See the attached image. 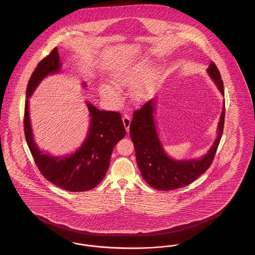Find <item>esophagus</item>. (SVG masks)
<instances>
[{
	"mask_svg": "<svg viewBox=\"0 0 255 255\" xmlns=\"http://www.w3.org/2000/svg\"><path fill=\"white\" fill-rule=\"evenodd\" d=\"M122 122L124 124V127L126 129L127 132H129V128H130V123H131V119L127 114H124L122 117Z\"/></svg>",
	"mask_w": 255,
	"mask_h": 255,
	"instance_id": "34e87169",
	"label": "esophagus"
}]
</instances>
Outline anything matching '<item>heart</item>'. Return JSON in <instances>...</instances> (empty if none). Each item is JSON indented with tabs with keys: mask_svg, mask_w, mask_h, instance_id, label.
Masks as SVG:
<instances>
[{
	"mask_svg": "<svg viewBox=\"0 0 255 255\" xmlns=\"http://www.w3.org/2000/svg\"><path fill=\"white\" fill-rule=\"evenodd\" d=\"M148 73V64L146 62H139L118 72L113 73L111 80L112 83L117 88H125L132 87L138 83ZM151 80L152 74L149 73L145 78L138 84L135 86L133 91V97L134 99L140 101L147 97L150 93L151 88ZM99 93L102 97L114 101L119 100L120 95L118 91L108 84H101L99 86Z\"/></svg>",
	"mask_w": 255,
	"mask_h": 255,
	"instance_id": "1",
	"label": "heart"
}]
</instances>
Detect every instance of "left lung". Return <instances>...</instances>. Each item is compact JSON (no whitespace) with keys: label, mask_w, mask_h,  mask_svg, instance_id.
Returning <instances> with one entry per match:
<instances>
[{"label":"left lung","mask_w":255,"mask_h":255,"mask_svg":"<svg viewBox=\"0 0 255 255\" xmlns=\"http://www.w3.org/2000/svg\"><path fill=\"white\" fill-rule=\"evenodd\" d=\"M207 72L224 95L223 80L213 61L210 62ZM155 105V99L144 103L140 109L134 111L130 123V135L135 150L137 166L142 178L155 189L166 191L186 186L211 165L224 130L226 108L223 107L220 118L218 136L207 154L199 159L175 160L166 155L159 141L153 115Z\"/></svg>","instance_id":"1"}]
</instances>
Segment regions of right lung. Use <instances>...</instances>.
Masks as SVG:
<instances>
[{"instance_id":"right-lung-1","label":"right lung","mask_w":255,"mask_h":255,"mask_svg":"<svg viewBox=\"0 0 255 255\" xmlns=\"http://www.w3.org/2000/svg\"><path fill=\"white\" fill-rule=\"evenodd\" d=\"M57 48L50 51L37 65L26 87L24 131L25 140L38 169L49 182L64 190L81 192L93 189L100 183L109 168L112 151L122 139L126 130L119 112L100 111L87 103L91 116L88 136L82 146L69 157H52L38 149L30 127L28 97L44 77L60 70Z\"/></svg>"}]
</instances>
